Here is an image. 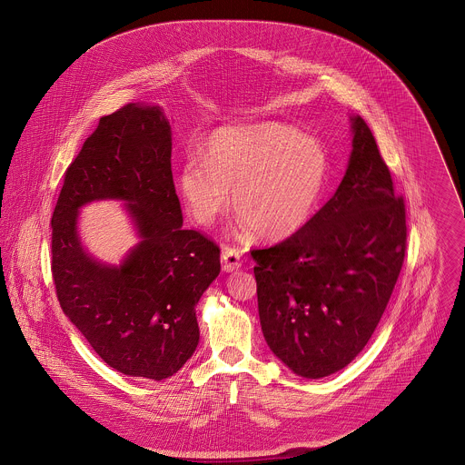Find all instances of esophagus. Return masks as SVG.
I'll list each match as a JSON object with an SVG mask.
<instances>
[{"label": "esophagus", "mask_w": 465, "mask_h": 465, "mask_svg": "<svg viewBox=\"0 0 465 465\" xmlns=\"http://www.w3.org/2000/svg\"><path fill=\"white\" fill-rule=\"evenodd\" d=\"M240 266H242V252L238 249L225 247L222 251V268L225 272H232V270H238Z\"/></svg>", "instance_id": "34e87169"}]
</instances>
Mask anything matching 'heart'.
Returning a JSON list of instances; mask_svg holds the SVG:
<instances>
[{"instance_id": "b5f03b06", "label": "heart", "mask_w": 465, "mask_h": 465, "mask_svg": "<svg viewBox=\"0 0 465 465\" xmlns=\"http://www.w3.org/2000/svg\"><path fill=\"white\" fill-rule=\"evenodd\" d=\"M330 172L326 148L312 135L279 124L222 127L188 157L179 190L190 216L213 225L229 205L245 234L284 238L299 231L321 199Z\"/></svg>"}]
</instances>
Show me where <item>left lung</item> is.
I'll return each instance as SVG.
<instances>
[{"label":"left lung","instance_id":"8db88e82","mask_svg":"<svg viewBox=\"0 0 465 465\" xmlns=\"http://www.w3.org/2000/svg\"><path fill=\"white\" fill-rule=\"evenodd\" d=\"M336 190L286 240L251 251L266 343L295 374L324 378L376 330L406 251L404 200L363 118Z\"/></svg>","mask_w":465,"mask_h":465}]
</instances>
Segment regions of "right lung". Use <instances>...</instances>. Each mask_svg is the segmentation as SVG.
I'll return each mask as SVG.
<instances>
[{
  "mask_svg": "<svg viewBox=\"0 0 465 465\" xmlns=\"http://www.w3.org/2000/svg\"><path fill=\"white\" fill-rule=\"evenodd\" d=\"M100 198L127 199L140 229L124 266L93 262L77 242V207ZM218 273L220 247L183 227L161 109L127 104L104 116L67 166L52 216V275L67 319L109 367L161 381L195 352V306Z\"/></svg>",
  "mask_w": 465,
  "mask_h": 465,
  "instance_id": "obj_1",
  "label": "right lung"
}]
</instances>
